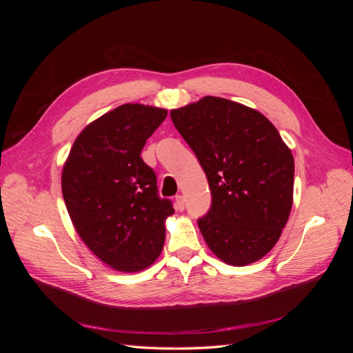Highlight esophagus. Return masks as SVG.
Here are the masks:
<instances>
[{
  "mask_svg": "<svg viewBox=\"0 0 353 353\" xmlns=\"http://www.w3.org/2000/svg\"><path fill=\"white\" fill-rule=\"evenodd\" d=\"M184 208H185L184 197H183V196H176V197H175V209L179 210V212H183Z\"/></svg>",
  "mask_w": 353,
  "mask_h": 353,
  "instance_id": "34e87169",
  "label": "esophagus"
}]
</instances>
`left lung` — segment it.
I'll return each mask as SVG.
<instances>
[{"mask_svg":"<svg viewBox=\"0 0 353 353\" xmlns=\"http://www.w3.org/2000/svg\"><path fill=\"white\" fill-rule=\"evenodd\" d=\"M170 117L208 176L212 206L197 223L209 249L234 266L259 261L290 216V148L262 113L227 99L208 95Z\"/></svg>","mask_w":353,"mask_h":353,"instance_id":"8db88e82","label":"left lung"}]
</instances>
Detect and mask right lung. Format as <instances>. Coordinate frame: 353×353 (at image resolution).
<instances>
[{
	"label": "right lung",
	"mask_w": 353,
	"mask_h": 353,
	"mask_svg": "<svg viewBox=\"0 0 353 353\" xmlns=\"http://www.w3.org/2000/svg\"><path fill=\"white\" fill-rule=\"evenodd\" d=\"M166 116L153 105L122 104L85 128L63 166V199L74 230L116 271L145 270L163 249L174 208L159 197L141 150Z\"/></svg>",
	"instance_id": "add662e5"
}]
</instances>
